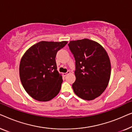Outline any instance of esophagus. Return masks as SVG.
I'll return each mask as SVG.
<instances>
[{
  "label": "esophagus",
  "instance_id": "obj_1",
  "mask_svg": "<svg viewBox=\"0 0 132 132\" xmlns=\"http://www.w3.org/2000/svg\"><path fill=\"white\" fill-rule=\"evenodd\" d=\"M70 73V71H69V70H68V71L67 72H66V73H64L63 75H64V76H66V75H68V74H69Z\"/></svg>",
  "mask_w": 132,
  "mask_h": 132
}]
</instances>
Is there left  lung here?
Listing matches in <instances>:
<instances>
[{
    "label": "left lung",
    "instance_id": "left-lung-1",
    "mask_svg": "<svg viewBox=\"0 0 132 132\" xmlns=\"http://www.w3.org/2000/svg\"><path fill=\"white\" fill-rule=\"evenodd\" d=\"M68 46L75 60L74 93L86 101L96 99L105 90L110 79L111 62L106 51L88 39L72 40Z\"/></svg>",
    "mask_w": 132,
    "mask_h": 132
}]
</instances>
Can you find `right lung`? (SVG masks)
Segmentation results:
<instances>
[{
	"label": "right lung",
	"mask_w": 132,
	"mask_h": 132,
	"mask_svg": "<svg viewBox=\"0 0 132 132\" xmlns=\"http://www.w3.org/2000/svg\"><path fill=\"white\" fill-rule=\"evenodd\" d=\"M68 42L40 41L29 48L20 61L21 84L31 97L40 102L49 101L59 94L63 82L57 70V51Z\"/></svg>",
	"instance_id": "1"
}]
</instances>
